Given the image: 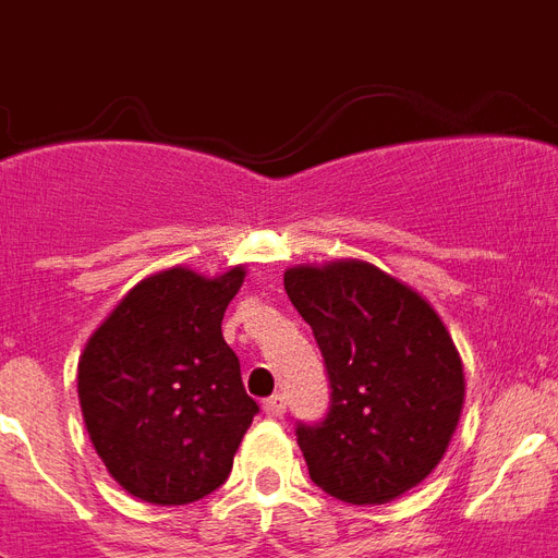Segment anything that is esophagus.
Returning a JSON list of instances; mask_svg holds the SVG:
<instances>
[{"label":"esophagus","mask_w":558,"mask_h":558,"mask_svg":"<svg viewBox=\"0 0 558 558\" xmlns=\"http://www.w3.org/2000/svg\"><path fill=\"white\" fill-rule=\"evenodd\" d=\"M263 411H266V416H271V420H280V416L287 414V397H283V393H275V397H269L263 402Z\"/></svg>","instance_id":"esophagus-1"}]
</instances>
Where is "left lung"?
Returning a JSON list of instances; mask_svg holds the SVG:
<instances>
[{
  "instance_id": "obj_1",
  "label": "left lung",
  "mask_w": 558,
  "mask_h": 558,
  "mask_svg": "<svg viewBox=\"0 0 558 558\" xmlns=\"http://www.w3.org/2000/svg\"><path fill=\"white\" fill-rule=\"evenodd\" d=\"M283 289L313 327L332 388L324 423L298 425L315 486L348 504H388L423 484L466 397L440 315L365 260L292 266Z\"/></svg>"
}]
</instances>
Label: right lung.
<instances>
[{"mask_svg": "<svg viewBox=\"0 0 558 558\" xmlns=\"http://www.w3.org/2000/svg\"><path fill=\"white\" fill-rule=\"evenodd\" d=\"M245 266L205 278L173 266L126 292L77 362L89 440L126 493L147 504H193L226 484L260 411L243 388L222 315Z\"/></svg>", "mask_w": 558, "mask_h": 558, "instance_id": "add662e5", "label": "right lung"}]
</instances>
